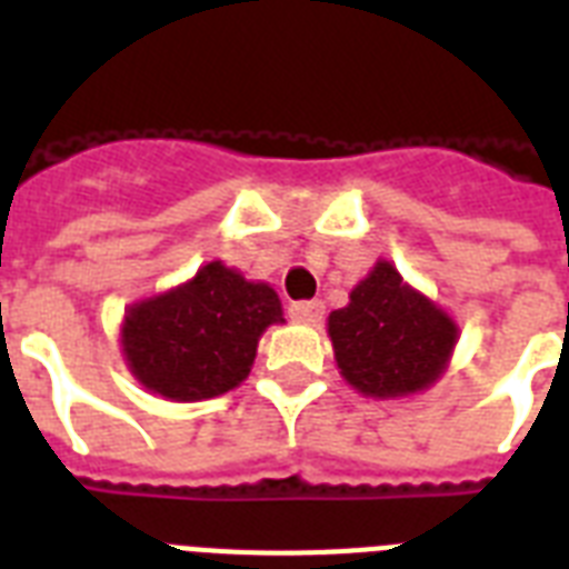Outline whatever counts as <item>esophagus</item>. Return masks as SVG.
<instances>
[{
  "mask_svg": "<svg viewBox=\"0 0 569 569\" xmlns=\"http://www.w3.org/2000/svg\"><path fill=\"white\" fill-rule=\"evenodd\" d=\"M289 319L298 325H319L325 319V303L321 301H295L289 307Z\"/></svg>",
  "mask_w": 569,
  "mask_h": 569,
  "instance_id": "obj_1",
  "label": "esophagus"
}]
</instances>
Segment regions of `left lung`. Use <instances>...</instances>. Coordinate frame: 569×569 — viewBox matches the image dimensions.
Returning <instances> with one entry per match:
<instances>
[{
    "label": "left lung",
    "instance_id": "obj_1",
    "mask_svg": "<svg viewBox=\"0 0 569 569\" xmlns=\"http://www.w3.org/2000/svg\"><path fill=\"white\" fill-rule=\"evenodd\" d=\"M458 321L378 259L328 316L339 375L369 398H407L446 375L458 346Z\"/></svg>",
    "mask_w": 569,
    "mask_h": 569
}]
</instances>
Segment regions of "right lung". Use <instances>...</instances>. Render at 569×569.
<instances>
[{"instance_id":"add662e5","label":"right lung","mask_w":569,"mask_h":569,"mask_svg":"<svg viewBox=\"0 0 569 569\" xmlns=\"http://www.w3.org/2000/svg\"><path fill=\"white\" fill-rule=\"evenodd\" d=\"M283 321L271 286L212 259L186 283L132 303L120 321V351L153 396L203 401L239 387L259 337Z\"/></svg>"}]
</instances>
